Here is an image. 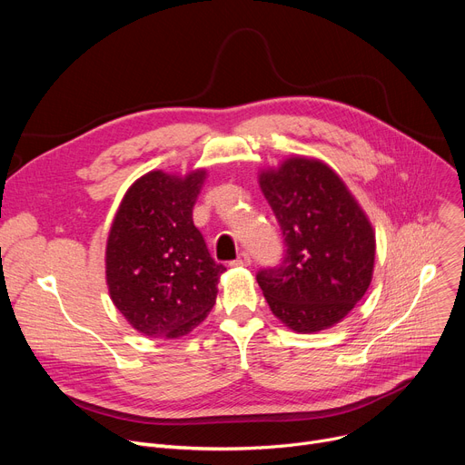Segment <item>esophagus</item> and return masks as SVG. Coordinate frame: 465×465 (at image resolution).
<instances>
[{"mask_svg":"<svg viewBox=\"0 0 465 465\" xmlns=\"http://www.w3.org/2000/svg\"><path fill=\"white\" fill-rule=\"evenodd\" d=\"M251 254L249 252H239V256L232 262V265H237V267H247L251 265Z\"/></svg>","mask_w":465,"mask_h":465,"instance_id":"1","label":"esophagus"}]
</instances>
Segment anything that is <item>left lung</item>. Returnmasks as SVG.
<instances>
[{
	"instance_id": "1",
	"label": "left lung",
	"mask_w": 465,
	"mask_h": 465,
	"mask_svg": "<svg viewBox=\"0 0 465 465\" xmlns=\"http://www.w3.org/2000/svg\"><path fill=\"white\" fill-rule=\"evenodd\" d=\"M260 188L281 226L284 258L256 281L273 314L302 333L321 331L370 288L375 233L345 183L326 163L290 158L263 171Z\"/></svg>"
}]
</instances>
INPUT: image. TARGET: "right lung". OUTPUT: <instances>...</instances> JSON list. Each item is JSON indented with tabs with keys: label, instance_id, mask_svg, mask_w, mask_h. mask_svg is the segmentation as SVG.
<instances>
[{
	"label": "right lung",
	"instance_id": "right-lung-1",
	"mask_svg": "<svg viewBox=\"0 0 465 465\" xmlns=\"http://www.w3.org/2000/svg\"><path fill=\"white\" fill-rule=\"evenodd\" d=\"M205 171L184 179L151 171L132 184L107 241V284L114 307L143 335L173 339L192 331L211 312L216 263L192 209Z\"/></svg>",
	"mask_w": 465,
	"mask_h": 465
}]
</instances>
